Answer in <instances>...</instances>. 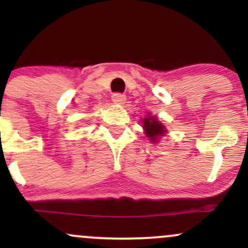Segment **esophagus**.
I'll return each instance as SVG.
<instances>
[{
	"mask_svg": "<svg viewBox=\"0 0 248 248\" xmlns=\"http://www.w3.org/2000/svg\"><path fill=\"white\" fill-rule=\"evenodd\" d=\"M112 100L114 104L121 105L126 101V95L122 94V93H114V94L112 95Z\"/></svg>",
	"mask_w": 248,
	"mask_h": 248,
	"instance_id": "obj_1",
	"label": "esophagus"
}]
</instances>
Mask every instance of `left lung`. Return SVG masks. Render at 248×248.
Instances as JSON below:
<instances>
[{
    "label": "left lung",
    "instance_id": "8db88e82",
    "mask_svg": "<svg viewBox=\"0 0 248 248\" xmlns=\"http://www.w3.org/2000/svg\"><path fill=\"white\" fill-rule=\"evenodd\" d=\"M142 121H143V128L146 130L147 136L154 142H156L158 136H162V134L166 132L164 127L154 116H149V118L143 119Z\"/></svg>",
    "mask_w": 248,
    "mask_h": 248
}]
</instances>
